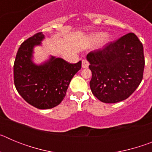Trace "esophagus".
<instances>
[{
	"label": "esophagus",
	"instance_id": "esophagus-1",
	"mask_svg": "<svg viewBox=\"0 0 152 152\" xmlns=\"http://www.w3.org/2000/svg\"><path fill=\"white\" fill-rule=\"evenodd\" d=\"M89 66V62L87 60L83 59L82 60V68H87Z\"/></svg>",
	"mask_w": 152,
	"mask_h": 152
}]
</instances>
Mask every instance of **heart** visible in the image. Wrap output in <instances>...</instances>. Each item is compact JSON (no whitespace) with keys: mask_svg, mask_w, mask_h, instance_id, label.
Masks as SVG:
<instances>
[{"mask_svg":"<svg viewBox=\"0 0 152 152\" xmlns=\"http://www.w3.org/2000/svg\"><path fill=\"white\" fill-rule=\"evenodd\" d=\"M101 39L104 42H107L111 41L112 36H110V35H106L105 33H96L91 36V40L94 42H99Z\"/></svg>","mask_w":152,"mask_h":152,"instance_id":"heart-1","label":"heart"}]
</instances>
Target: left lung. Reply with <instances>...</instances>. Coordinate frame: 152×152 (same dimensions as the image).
Listing matches in <instances>:
<instances>
[{
	"label": "left lung",
	"instance_id": "left-lung-1",
	"mask_svg": "<svg viewBox=\"0 0 152 152\" xmlns=\"http://www.w3.org/2000/svg\"><path fill=\"white\" fill-rule=\"evenodd\" d=\"M92 72L90 87L98 100L107 103L124 100L139 87L143 77V45L134 33L109 42L87 56Z\"/></svg>",
	"mask_w": 152,
	"mask_h": 152
}]
</instances>
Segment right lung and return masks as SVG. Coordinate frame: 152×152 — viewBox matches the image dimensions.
Instances as JSON below:
<instances>
[{
    "label": "right lung",
    "mask_w": 152,
    "mask_h": 152,
    "mask_svg": "<svg viewBox=\"0 0 152 152\" xmlns=\"http://www.w3.org/2000/svg\"><path fill=\"white\" fill-rule=\"evenodd\" d=\"M45 39L38 33L21 44L13 64L16 89L28 103L41 110L56 107L66 94L72 77L81 68V61L71 64L51 56L41 64L33 62V49Z\"/></svg>",
    "instance_id": "obj_1"
}]
</instances>
